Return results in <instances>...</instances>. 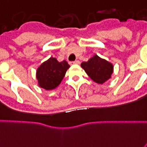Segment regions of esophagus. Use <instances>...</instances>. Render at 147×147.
Segmentation results:
<instances>
[{"mask_svg":"<svg viewBox=\"0 0 147 147\" xmlns=\"http://www.w3.org/2000/svg\"><path fill=\"white\" fill-rule=\"evenodd\" d=\"M80 61H72V62H70V64H79Z\"/></svg>","mask_w":147,"mask_h":147,"instance_id":"1","label":"esophagus"}]
</instances>
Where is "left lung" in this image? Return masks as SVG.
I'll return each instance as SVG.
<instances>
[{
  "label": "left lung",
  "mask_w": 147,
  "mask_h": 147,
  "mask_svg": "<svg viewBox=\"0 0 147 147\" xmlns=\"http://www.w3.org/2000/svg\"><path fill=\"white\" fill-rule=\"evenodd\" d=\"M81 67L94 82L100 84L110 79L113 71L112 63L97 55H94L87 62H83Z\"/></svg>",
  "instance_id": "obj_1"
}]
</instances>
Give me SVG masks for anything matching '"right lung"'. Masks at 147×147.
<instances>
[{"mask_svg": "<svg viewBox=\"0 0 147 147\" xmlns=\"http://www.w3.org/2000/svg\"><path fill=\"white\" fill-rule=\"evenodd\" d=\"M70 65L66 61L58 62L51 57L40 66L37 70V79L39 86L47 90L55 89L61 84Z\"/></svg>", "mask_w": 147, "mask_h": 147, "instance_id": "right-lung-1", "label": "right lung"}]
</instances>
